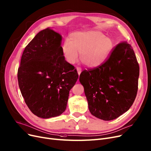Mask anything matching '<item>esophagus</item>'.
<instances>
[{"mask_svg":"<svg viewBox=\"0 0 151 151\" xmlns=\"http://www.w3.org/2000/svg\"><path fill=\"white\" fill-rule=\"evenodd\" d=\"M76 69H77V70L78 74L80 75L81 73V72H82V69H81L80 67H77Z\"/></svg>","mask_w":151,"mask_h":151,"instance_id":"1","label":"esophagus"}]
</instances>
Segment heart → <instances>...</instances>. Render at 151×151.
<instances>
[{
    "mask_svg": "<svg viewBox=\"0 0 151 151\" xmlns=\"http://www.w3.org/2000/svg\"><path fill=\"white\" fill-rule=\"evenodd\" d=\"M112 47L111 40L99 32H81L73 33L70 40L64 41L63 52L68 63L74 64L79 54L82 63L88 68H93L105 62Z\"/></svg>",
    "mask_w": 151,
    "mask_h": 151,
    "instance_id": "1",
    "label": "heart"
}]
</instances>
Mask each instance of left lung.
Here are the masks:
<instances>
[{
	"instance_id": "8db88e82",
	"label": "left lung",
	"mask_w": 151,
	"mask_h": 151,
	"mask_svg": "<svg viewBox=\"0 0 151 151\" xmlns=\"http://www.w3.org/2000/svg\"><path fill=\"white\" fill-rule=\"evenodd\" d=\"M139 76L136 55L126 41L114 47L104 63L83 70L79 81L92 115L110 121L127 111L136 99Z\"/></svg>"
}]
</instances>
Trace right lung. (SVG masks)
Returning a JSON list of instances; mask_svg holds the SVG:
<instances>
[{
    "label": "right lung",
    "instance_id": "1",
    "mask_svg": "<svg viewBox=\"0 0 151 151\" xmlns=\"http://www.w3.org/2000/svg\"><path fill=\"white\" fill-rule=\"evenodd\" d=\"M62 37L50 28L40 32L25 47L18 82L29 109L42 118L61 114L79 75L65 60Z\"/></svg>",
    "mask_w": 151,
    "mask_h": 151
}]
</instances>
